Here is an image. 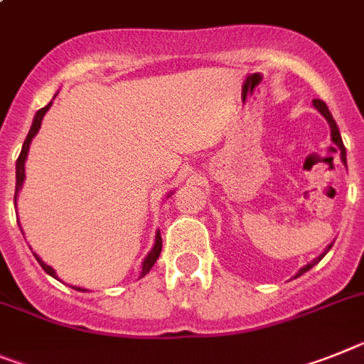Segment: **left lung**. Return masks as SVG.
Segmentation results:
<instances>
[{
	"instance_id": "1",
	"label": "left lung",
	"mask_w": 364,
	"mask_h": 364,
	"mask_svg": "<svg viewBox=\"0 0 364 364\" xmlns=\"http://www.w3.org/2000/svg\"><path fill=\"white\" fill-rule=\"evenodd\" d=\"M313 107H315L316 110L321 112L322 116L326 117V121H328V123H330V129H331V141H333V144L337 145V147H338V151H341V160H343V164H344V166H346V149H344L343 138H341V132H338V127H337V123H335L333 116H331V112L328 110V107H326V102H324V101H321V99H313ZM331 247H333V243L328 245V247H326L324 252H322L321 256L316 257V259H313L311 263H307L306 267H302V269H300V271L296 272V276H294V278H298V276H302L304 272H307V271H309V269H311L313 265H316V263L321 262L322 257H324L326 254L330 252V248H331Z\"/></svg>"
}]
</instances>
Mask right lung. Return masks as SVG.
I'll use <instances>...</instances> for the list:
<instances>
[{"label": "right lung", "mask_w": 364, "mask_h": 364, "mask_svg": "<svg viewBox=\"0 0 364 364\" xmlns=\"http://www.w3.org/2000/svg\"><path fill=\"white\" fill-rule=\"evenodd\" d=\"M55 95H57V93H55ZM51 105H53V101L49 102V105H46V107H43V108H40V110L36 112V114H34L33 125H31L29 134H27L26 141H23V147H21L20 156H18V160H16V191H14V206H16V198H18V193H20L21 186H23V180H26V160H27V154H29L31 141H33L34 136L38 134V130H40V125H42L43 116H46V112H48L49 108H51ZM171 193H173V191H171ZM171 193L167 195V197H171ZM18 226H20V220H18ZM21 234H23V232H21ZM160 252H161V235H160V230H156V235H154V245H152L151 252L147 254V257H145L144 263H141V274H139V278H141V276H145L149 271H151L152 265L156 263V259H158V256H160ZM34 257L38 259L40 267H42L43 271L48 272L49 276H53V278L58 279L57 272H55V269H53V267H49L48 263H43L42 259H40V257L36 256V254H34ZM73 289H77V291H85V289H80V287H73Z\"/></svg>", "instance_id": "obj_1"}]
</instances>
